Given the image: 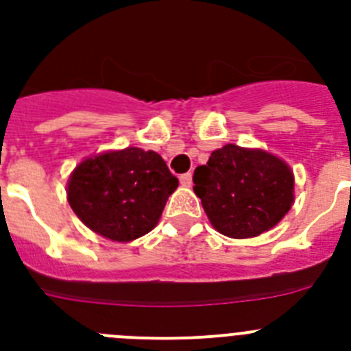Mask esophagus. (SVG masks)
<instances>
[{"mask_svg":"<svg viewBox=\"0 0 351 351\" xmlns=\"http://www.w3.org/2000/svg\"><path fill=\"white\" fill-rule=\"evenodd\" d=\"M179 181H181V184L184 186V188H190L191 182H193V176H191L190 172H188V173H182L181 178H179Z\"/></svg>","mask_w":351,"mask_h":351,"instance_id":"obj_1","label":"esophagus"}]
</instances>
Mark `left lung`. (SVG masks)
<instances>
[{"label":"left lung","instance_id":"1","mask_svg":"<svg viewBox=\"0 0 351 351\" xmlns=\"http://www.w3.org/2000/svg\"><path fill=\"white\" fill-rule=\"evenodd\" d=\"M193 182L210 225L232 239L271 230L293 204V172L263 149L223 145L195 169Z\"/></svg>","mask_w":351,"mask_h":351}]
</instances>
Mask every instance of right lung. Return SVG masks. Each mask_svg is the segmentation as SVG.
I'll use <instances>...</instances> for the list:
<instances>
[{
	"instance_id": "obj_1",
	"label": "right lung",
	"mask_w": 351,
	"mask_h": 351,
	"mask_svg": "<svg viewBox=\"0 0 351 351\" xmlns=\"http://www.w3.org/2000/svg\"><path fill=\"white\" fill-rule=\"evenodd\" d=\"M178 186L160 154L126 147L80 161L66 195L73 213L95 234L130 243L153 230Z\"/></svg>"
}]
</instances>
